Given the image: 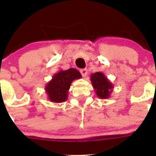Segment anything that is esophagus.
<instances>
[{
	"mask_svg": "<svg viewBox=\"0 0 156 156\" xmlns=\"http://www.w3.org/2000/svg\"><path fill=\"white\" fill-rule=\"evenodd\" d=\"M80 72L82 75L83 77H85L87 75V69H82L80 70Z\"/></svg>",
	"mask_w": 156,
	"mask_h": 156,
	"instance_id": "esophagus-1",
	"label": "esophagus"
}]
</instances>
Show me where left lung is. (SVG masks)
Returning <instances> with one entry per match:
<instances>
[{
  "instance_id": "1",
  "label": "left lung",
  "mask_w": 156,
  "mask_h": 156,
  "mask_svg": "<svg viewBox=\"0 0 156 156\" xmlns=\"http://www.w3.org/2000/svg\"><path fill=\"white\" fill-rule=\"evenodd\" d=\"M90 81L96 94L100 99H108L113 91V84L102 72L91 74Z\"/></svg>"
}]
</instances>
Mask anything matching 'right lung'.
Returning a JSON list of instances; mask_svg holds the SVG:
<instances>
[{"instance_id":"obj_1","label":"right lung","mask_w":156,"mask_h":156,"mask_svg":"<svg viewBox=\"0 0 156 156\" xmlns=\"http://www.w3.org/2000/svg\"><path fill=\"white\" fill-rule=\"evenodd\" d=\"M82 78L77 69L71 68L67 70H59L45 86L48 100L53 103H63L68 98V92L74 80Z\"/></svg>"}]
</instances>
